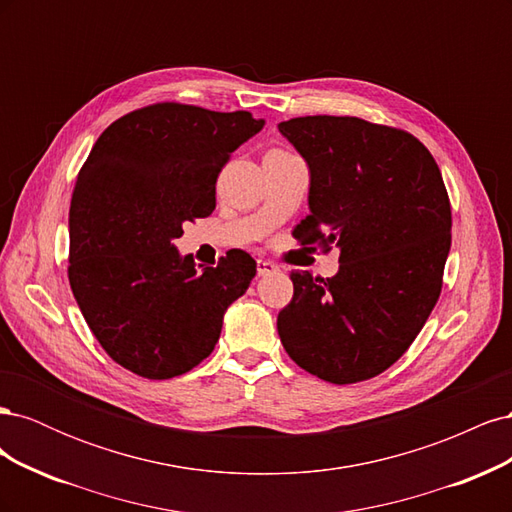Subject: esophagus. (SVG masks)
<instances>
[{
    "label": "esophagus",
    "instance_id": "esophagus-1",
    "mask_svg": "<svg viewBox=\"0 0 512 512\" xmlns=\"http://www.w3.org/2000/svg\"><path fill=\"white\" fill-rule=\"evenodd\" d=\"M256 271H258V275H269V273H275V271H277V265H275V262H271V260L260 258V260L256 262Z\"/></svg>",
    "mask_w": 512,
    "mask_h": 512
}]
</instances>
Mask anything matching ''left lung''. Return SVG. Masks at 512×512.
I'll return each mask as SVG.
<instances>
[{"instance_id": "obj_1", "label": "left lung", "mask_w": 512, "mask_h": 512, "mask_svg": "<svg viewBox=\"0 0 512 512\" xmlns=\"http://www.w3.org/2000/svg\"><path fill=\"white\" fill-rule=\"evenodd\" d=\"M280 132L309 166V213L292 235L339 271H292L277 316L290 359L320 380L354 384L382 374L421 333L442 292L451 200L429 149L406 130L359 117L307 115Z\"/></svg>"}]
</instances>
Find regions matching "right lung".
<instances>
[{"label": "right lung", "mask_w": 512, "mask_h": 512, "mask_svg": "<svg viewBox=\"0 0 512 512\" xmlns=\"http://www.w3.org/2000/svg\"><path fill=\"white\" fill-rule=\"evenodd\" d=\"M262 126L247 111L158 102L91 147L70 203L68 280L91 333L132 374L168 380L203 363L256 275L241 250L198 271L173 241L213 213L230 153Z\"/></svg>", "instance_id": "add662e5"}]
</instances>
